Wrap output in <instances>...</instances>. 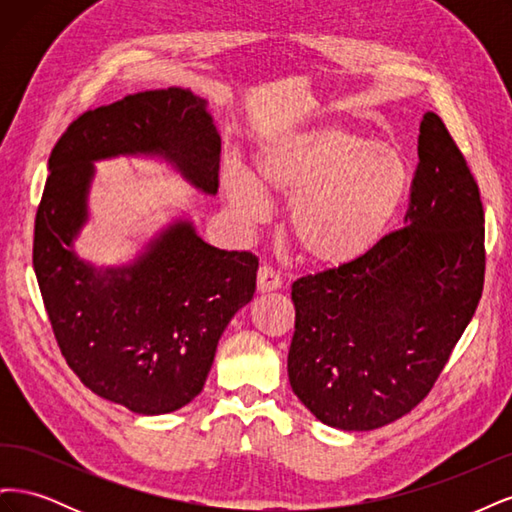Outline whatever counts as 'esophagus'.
I'll return each mask as SVG.
<instances>
[{"label":"esophagus","mask_w":512,"mask_h":512,"mask_svg":"<svg viewBox=\"0 0 512 512\" xmlns=\"http://www.w3.org/2000/svg\"><path fill=\"white\" fill-rule=\"evenodd\" d=\"M277 288H282L280 271H275L269 265H262L258 269V290L260 292H271V290H277Z\"/></svg>","instance_id":"1"}]
</instances>
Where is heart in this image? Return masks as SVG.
Returning <instances> with one entry per match:
<instances>
[{"label": "heart", "instance_id": "b5f03b06", "mask_svg": "<svg viewBox=\"0 0 512 512\" xmlns=\"http://www.w3.org/2000/svg\"><path fill=\"white\" fill-rule=\"evenodd\" d=\"M258 179L239 162L224 168V192L245 220L267 213V190L290 205V232L320 267H348L376 250L404 205L410 170L401 153L363 132L322 123L282 128L258 145Z\"/></svg>", "mask_w": 512, "mask_h": 512}]
</instances>
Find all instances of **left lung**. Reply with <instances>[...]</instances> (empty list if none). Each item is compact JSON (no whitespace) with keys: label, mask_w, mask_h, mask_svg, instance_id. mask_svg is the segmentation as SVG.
I'll return each mask as SVG.
<instances>
[{"label":"left lung","mask_w":512,"mask_h":512,"mask_svg":"<svg viewBox=\"0 0 512 512\" xmlns=\"http://www.w3.org/2000/svg\"><path fill=\"white\" fill-rule=\"evenodd\" d=\"M485 211L455 138L425 113L406 226L292 284L288 378L318 421L369 431L429 395L485 284Z\"/></svg>","instance_id":"obj_1"}]
</instances>
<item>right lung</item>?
<instances>
[{
	"label": "right lung",
	"instance_id": "right-lung-1",
	"mask_svg": "<svg viewBox=\"0 0 512 512\" xmlns=\"http://www.w3.org/2000/svg\"><path fill=\"white\" fill-rule=\"evenodd\" d=\"M222 141L205 100L156 89L89 108L55 143L34 228V271L57 346L87 389L136 414H166L203 391L230 318L256 292L258 258L168 226L132 267L87 265L72 241L87 220L94 164L156 153L207 194Z\"/></svg>",
	"mask_w": 512,
	"mask_h": 512
}]
</instances>
